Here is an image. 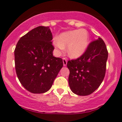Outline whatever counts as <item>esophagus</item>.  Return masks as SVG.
I'll list each match as a JSON object with an SVG mask.
<instances>
[{
    "instance_id": "34e87169",
    "label": "esophagus",
    "mask_w": 122,
    "mask_h": 122,
    "mask_svg": "<svg viewBox=\"0 0 122 122\" xmlns=\"http://www.w3.org/2000/svg\"><path fill=\"white\" fill-rule=\"evenodd\" d=\"M62 61H63L64 66H66L67 63V59L65 58H64L62 59Z\"/></svg>"
}]
</instances>
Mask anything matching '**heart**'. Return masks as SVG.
Returning <instances> with one entry per match:
<instances>
[{
    "instance_id": "heart-1",
    "label": "heart",
    "mask_w": 122,
    "mask_h": 122,
    "mask_svg": "<svg viewBox=\"0 0 122 122\" xmlns=\"http://www.w3.org/2000/svg\"><path fill=\"white\" fill-rule=\"evenodd\" d=\"M89 42V35L85 29L70 30L60 35L58 39L53 40V44L58 51H62L67 46V51L70 57L76 58L82 55L87 49Z\"/></svg>"
}]
</instances>
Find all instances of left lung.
I'll return each mask as SVG.
<instances>
[{"instance_id": "8db88e82", "label": "left lung", "mask_w": 122, "mask_h": 122, "mask_svg": "<svg viewBox=\"0 0 122 122\" xmlns=\"http://www.w3.org/2000/svg\"><path fill=\"white\" fill-rule=\"evenodd\" d=\"M108 55L104 41L99 38L88 44L80 57L68 61L69 84L73 93L87 96L99 87L105 75Z\"/></svg>"}]
</instances>
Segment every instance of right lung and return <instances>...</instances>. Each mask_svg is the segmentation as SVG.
Segmentation results:
<instances>
[{"mask_svg":"<svg viewBox=\"0 0 122 122\" xmlns=\"http://www.w3.org/2000/svg\"><path fill=\"white\" fill-rule=\"evenodd\" d=\"M49 27L38 26L20 38L14 50L15 67L21 85L29 92H47L63 66L53 56L54 47Z\"/></svg>","mask_w":122,"mask_h":122,"instance_id":"right-lung-1","label":"right lung"}]
</instances>
